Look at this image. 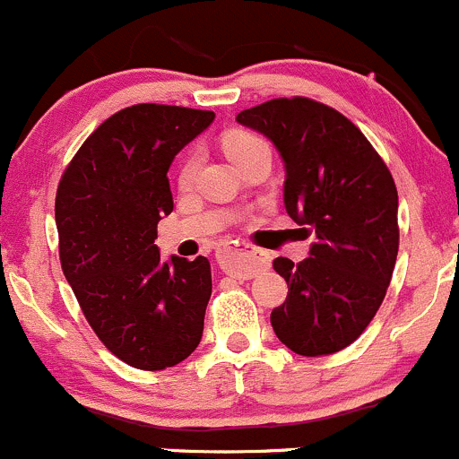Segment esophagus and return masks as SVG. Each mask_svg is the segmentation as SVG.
Instances as JSON below:
<instances>
[{
  "label": "esophagus",
  "instance_id": "34e87169",
  "mask_svg": "<svg viewBox=\"0 0 459 459\" xmlns=\"http://www.w3.org/2000/svg\"><path fill=\"white\" fill-rule=\"evenodd\" d=\"M219 255L221 269H225L231 275L238 278H255L264 267H267V258L260 249L249 247V245H223L216 251Z\"/></svg>",
  "mask_w": 459,
  "mask_h": 459
}]
</instances>
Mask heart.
I'll return each mask as SVG.
<instances>
[{
    "label": "heart",
    "instance_id": "heart-1",
    "mask_svg": "<svg viewBox=\"0 0 459 459\" xmlns=\"http://www.w3.org/2000/svg\"><path fill=\"white\" fill-rule=\"evenodd\" d=\"M223 149L228 152V157L234 164H238L240 160L251 155V152L260 151V149H269L267 142L263 137H258L255 133L249 131H230L228 135L223 137ZM195 172H196V155L190 152L188 157L184 160L179 169V186L181 188H190L192 181H195Z\"/></svg>",
    "mask_w": 459,
    "mask_h": 459
}]
</instances>
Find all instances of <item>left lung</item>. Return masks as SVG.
<instances>
[{
	"label": "left lung",
	"instance_id": "1",
	"mask_svg": "<svg viewBox=\"0 0 459 459\" xmlns=\"http://www.w3.org/2000/svg\"><path fill=\"white\" fill-rule=\"evenodd\" d=\"M236 122L263 133L284 161V208L315 231L308 258H275L289 295L271 326L302 357L343 350L372 322L398 255V192L368 137L310 98H275Z\"/></svg>",
	"mask_w": 459,
	"mask_h": 459
}]
</instances>
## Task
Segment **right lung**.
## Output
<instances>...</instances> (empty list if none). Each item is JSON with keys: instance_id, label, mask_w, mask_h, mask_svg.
<instances>
[{"instance_id": "add662e5", "label": "right lung", "mask_w": 459, "mask_h": 459, "mask_svg": "<svg viewBox=\"0 0 459 459\" xmlns=\"http://www.w3.org/2000/svg\"><path fill=\"white\" fill-rule=\"evenodd\" d=\"M212 120L214 111L126 107L87 137L58 184L63 273L98 339L131 368L177 366L204 334L208 258L161 263L155 238L172 212V160Z\"/></svg>"}]
</instances>
